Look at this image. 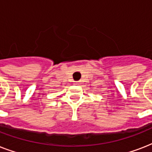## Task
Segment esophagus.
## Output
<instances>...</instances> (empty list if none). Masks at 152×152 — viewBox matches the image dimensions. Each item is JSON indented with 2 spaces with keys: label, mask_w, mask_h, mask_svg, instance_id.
<instances>
[{
  "label": "esophagus",
  "mask_w": 152,
  "mask_h": 152,
  "mask_svg": "<svg viewBox=\"0 0 152 152\" xmlns=\"http://www.w3.org/2000/svg\"><path fill=\"white\" fill-rule=\"evenodd\" d=\"M79 83H80L79 81H75V84H79Z\"/></svg>",
  "instance_id": "34e87169"
}]
</instances>
